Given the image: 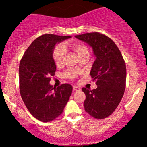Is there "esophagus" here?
<instances>
[{"label":"esophagus","instance_id":"1","mask_svg":"<svg viewBox=\"0 0 147 147\" xmlns=\"http://www.w3.org/2000/svg\"><path fill=\"white\" fill-rule=\"evenodd\" d=\"M73 90L75 91H80L81 88L78 86H73Z\"/></svg>","mask_w":147,"mask_h":147}]
</instances>
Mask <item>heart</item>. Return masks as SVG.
Wrapping results in <instances>:
<instances>
[{"instance_id": "obj_1", "label": "heart", "mask_w": 147, "mask_h": 147, "mask_svg": "<svg viewBox=\"0 0 147 147\" xmlns=\"http://www.w3.org/2000/svg\"><path fill=\"white\" fill-rule=\"evenodd\" d=\"M67 48H68V46H67L66 44L58 45L55 48L53 52L52 57H53L54 61H55L57 65H61L62 64L64 55H65V50H67ZM72 49L75 52V53L77 54L79 58L85 56V55H88L89 56L88 48L84 44L75 43V44L72 45ZM78 74L79 72L76 71V70H68V71L65 72V77L69 79H75Z\"/></svg>"}]
</instances>
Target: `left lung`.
<instances>
[{"instance_id": "left-lung-1", "label": "left lung", "mask_w": 147, "mask_h": 147, "mask_svg": "<svg viewBox=\"0 0 147 147\" xmlns=\"http://www.w3.org/2000/svg\"><path fill=\"white\" fill-rule=\"evenodd\" d=\"M92 47L96 59L90 76L97 88H82L86 99V112L97 119H104L113 113L121 102L126 87V63L119 48L109 37L99 32L75 36Z\"/></svg>"}]
</instances>
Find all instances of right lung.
Returning a JSON list of instances; mask_svg holds the SVG:
<instances>
[{"instance_id":"1","label":"right lung","mask_w":147,"mask_h":147,"mask_svg":"<svg viewBox=\"0 0 147 147\" xmlns=\"http://www.w3.org/2000/svg\"><path fill=\"white\" fill-rule=\"evenodd\" d=\"M70 38L42 35L28 47L20 62L21 96L30 113L41 122H50L60 115L72 94L70 84L57 88L50 84L57 68L52 57L55 45Z\"/></svg>"}]
</instances>
